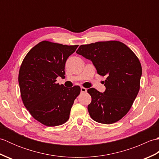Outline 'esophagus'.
Instances as JSON below:
<instances>
[{"instance_id": "esophagus-1", "label": "esophagus", "mask_w": 159, "mask_h": 159, "mask_svg": "<svg viewBox=\"0 0 159 159\" xmlns=\"http://www.w3.org/2000/svg\"><path fill=\"white\" fill-rule=\"evenodd\" d=\"M80 91H81L82 93H85V92H87V89L85 88V87H80Z\"/></svg>"}]
</instances>
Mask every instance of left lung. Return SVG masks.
Returning <instances> with one entry per match:
<instances>
[{
    "label": "left lung",
    "instance_id": "8db88e82",
    "mask_svg": "<svg viewBox=\"0 0 159 159\" xmlns=\"http://www.w3.org/2000/svg\"><path fill=\"white\" fill-rule=\"evenodd\" d=\"M76 53L92 61L106 90H87L92 102L87 107L89 116L98 123L111 124L129 111L140 88L142 68L139 59L119 41L98 42L80 46Z\"/></svg>",
    "mask_w": 159,
    "mask_h": 159
}]
</instances>
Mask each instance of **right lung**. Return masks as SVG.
Masks as SVG:
<instances>
[{
  "label": "right lung",
  "instance_id": "right-lung-1",
  "mask_svg": "<svg viewBox=\"0 0 159 159\" xmlns=\"http://www.w3.org/2000/svg\"><path fill=\"white\" fill-rule=\"evenodd\" d=\"M79 45L67 46L42 41L29 50L20 66L18 82L24 105L33 117L47 126L68 120L80 87L57 83L65 77V64Z\"/></svg>",
  "mask_w": 159,
  "mask_h": 159
}]
</instances>
